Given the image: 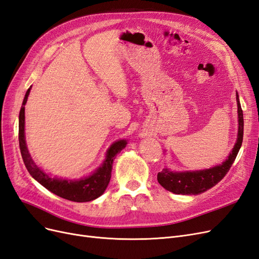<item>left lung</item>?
I'll return each mask as SVG.
<instances>
[{
    "label": "left lung",
    "instance_id": "left-lung-1",
    "mask_svg": "<svg viewBox=\"0 0 259 259\" xmlns=\"http://www.w3.org/2000/svg\"><path fill=\"white\" fill-rule=\"evenodd\" d=\"M236 96L238 105V136L236 144L227 159L221 164L204 170L171 171L168 168H164L157 175L158 183L164 189L177 195H199L215 186L227 174L240 151L242 141H243V112H242L238 93Z\"/></svg>",
    "mask_w": 259,
    "mask_h": 259
}]
</instances>
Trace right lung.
<instances>
[{
    "label": "right lung",
    "instance_id": "add662e5",
    "mask_svg": "<svg viewBox=\"0 0 259 259\" xmlns=\"http://www.w3.org/2000/svg\"><path fill=\"white\" fill-rule=\"evenodd\" d=\"M31 87L27 90L19 113V146L24 165L28 169L31 177L37 181L41 186H44L53 194L75 202H88L99 198L105 191L111 180L113 169V161L116 155L120 153L128 144L126 140H118L114 142L106 151V156L103 163L93 173L80 179H62L52 178L41 170L33 161L29 153L24 136V105L27 103L30 95Z\"/></svg>",
    "mask_w": 259,
    "mask_h": 259
}]
</instances>
